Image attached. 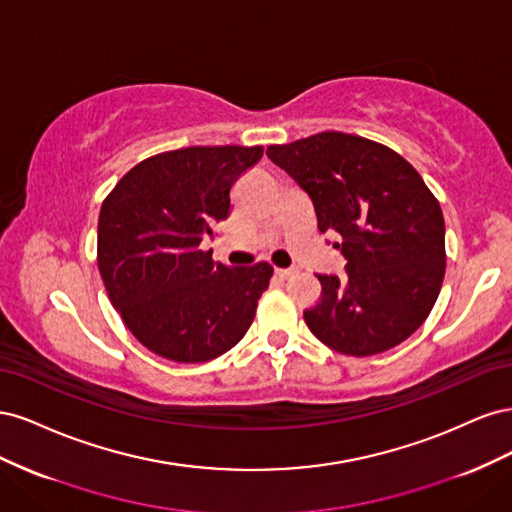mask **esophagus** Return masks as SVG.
<instances>
[{
    "label": "esophagus",
    "mask_w": 512,
    "mask_h": 512,
    "mask_svg": "<svg viewBox=\"0 0 512 512\" xmlns=\"http://www.w3.org/2000/svg\"><path fill=\"white\" fill-rule=\"evenodd\" d=\"M297 267H288V269H275V273L282 277V280H288V277H292V275H297Z\"/></svg>",
    "instance_id": "1"
}]
</instances>
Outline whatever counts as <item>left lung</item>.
I'll list each match as a JSON object with an SVG mask.
<instances>
[{
    "label": "left lung",
    "mask_w": 512,
    "mask_h": 512,
    "mask_svg": "<svg viewBox=\"0 0 512 512\" xmlns=\"http://www.w3.org/2000/svg\"><path fill=\"white\" fill-rule=\"evenodd\" d=\"M267 156L309 196L320 232H337L346 275H318L320 301L303 314L322 344L371 356L408 339L436 303L444 218L412 164L380 143L320 132Z\"/></svg>",
    "instance_id": "left-lung-1"
}]
</instances>
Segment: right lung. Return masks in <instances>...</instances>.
<instances>
[{"label": "right lung", "mask_w": 512, "mask_h": 512, "mask_svg": "<svg viewBox=\"0 0 512 512\" xmlns=\"http://www.w3.org/2000/svg\"><path fill=\"white\" fill-rule=\"evenodd\" d=\"M262 147H185L136 164L106 196L98 267L113 307L151 352L205 363L250 329L273 267H228L200 243L232 209L230 190Z\"/></svg>", "instance_id": "add662e5"}]
</instances>
